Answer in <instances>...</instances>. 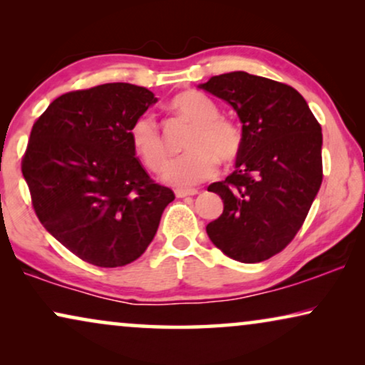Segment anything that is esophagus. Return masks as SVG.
<instances>
[{
    "instance_id": "obj_1",
    "label": "esophagus",
    "mask_w": 365,
    "mask_h": 365,
    "mask_svg": "<svg viewBox=\"0 0 365 365\" xmlns=\"http://www.w3.org/2000/svg\"><path fill=\"white\" fill-rule=\"evenodd\" d=\"M196 189H176V197H187V196H196Z\"/></svg>"
}]
</instances>
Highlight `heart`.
I'll list each match as a JSON object with an SVG mask.
<instances>
[{
	"mask_svg": "<svg viewBox=\"0 0 365 365\" xmlns=\"http://www.w3.org/2000/svg\"><path fill=\"white\" fill-rule=\"evenodd\" d=\"M173 108L189 121L197 124L189 149L191 153L174 158L163 171V179L176 187H192L217 174V158L234 161L242 146L241 131L236 124L221 116V109L211 98L199 91H187L174 98ZM129 138L136 153L149 169L158 171L166 163L168 149L153 113H143L134 119Z\"/></svg>",
	"mask_w": 365,
	"mask_h": 365,
	"instance_id": "heart-1",
	"label": "heart"
}]
</instances>
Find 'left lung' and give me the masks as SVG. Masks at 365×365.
Segmentation results:
<instances>
[{"label": "left lung", "mask_w": 365, "mask_h": 365, "mask_svg": "<svg viewBox=\"0 0 365 365\" xmlns=\"http://www.w3.org/2000/svg\"><path fill=\"white\" fill-rule=\"evenodd\" d=\"M231 104L242 146L226 181L209 184L224 211L206 232L239 262H262L292 241L322 182V131L306 99L272 79L232 71L199 84Z\"/></svg>", "instance_id": "left-lung-1"}]
</instances>
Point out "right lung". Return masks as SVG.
I'll use <instances>...</instances> for the list:
<instances>
[{"label": "right lung", "mask_w": 365, "mask_h": 365, "mask_svg": "<svg viewBox=\"0 0 365 365\" xmlns=\"http://www.w3.org/2000/svg\"><path fill=\"white\" fill-rule=\"evenodd\" d=\"M158 101L146 88L108 83L63 94L33 124L21 171L46 231L83 261H136L158 231L169 187L149 178L129 129Z\"/></svg>", "instance_id": "1"}]
</instances>
